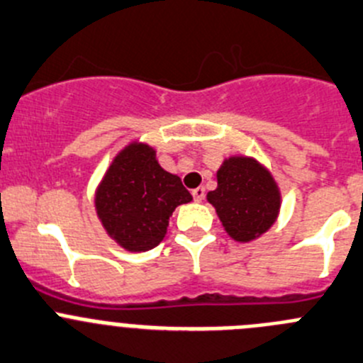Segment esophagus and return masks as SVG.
<instances>
[{
	"mask_svg": "<svg viewBox=\"0 0 363 363\" xmlns=\"http://www.w3.org/2000/svg\"><path fill=\"white\" fill-rule=\"evenodd\" d=\"M192 198H194V201L201 203L203 199H205V189H203V187L194 189V191H192Z\"/></svg>",
	"mask_w": 363,
	"mask_h": 363,
	"instance_id": "34e87169",
	"label": "esophagus"
}]
</instances>
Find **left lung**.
I'll return each mask as SVG.
<instances>
[{"mask_svg":"<svg viewBox=\"0 0 363 363\" xmlns=\"http://www.w3.org/2000/svg\"><path fill=\"white\" fill-rule=\"evenodd\" d=\"M231 239L250 242L272 226L279 212V191L271 172L257 160L231 157L217 171V189L206 196Z\"/></svg>","mask_w":363,"mask_h":363,"instance_id":"8db88e82","label":"left lung"}]
</instances>
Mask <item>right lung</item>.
<instances>
[{"instance_id":"add662e5","label":"right lung","mask_w":363,"mask_h":363,"mask_svg":"<svg viewBox=\"0 0 363 363\" xmlns=\"http://www.w3.org/2000/svg\"><path fill=\"white\" fill-rule=\"evenodd\" d=\"M192 201L182 179L164 171L146 144L124 147L96 191V210L106 233L128 251L153 250L164 239L169 217Z\"/></svg>"}]
</instances>
